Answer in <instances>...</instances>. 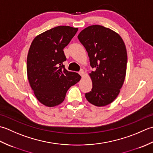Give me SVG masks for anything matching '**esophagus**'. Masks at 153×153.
Here are the masks:
<instances>
[{"mask_svg": "<svg viewBox=\"0 0 153 153\" xmlns=\"http://www.w3.org/2000/svg\"><path fill=\"white\" fill-rule=\"evenodd\" d=\"M79 73L80 74V75L81 76H82L84 75V71H83L82 69H81V70L79 71Z\"/></svg>", "mask_w": 153, "mask_h": 153, "instance_id": "esophagus-1", "label": "esophagus"}]
</instances>
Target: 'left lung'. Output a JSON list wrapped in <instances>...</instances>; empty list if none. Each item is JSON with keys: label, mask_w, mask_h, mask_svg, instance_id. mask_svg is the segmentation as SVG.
<instances>
[{"label": "left lung", "mask_w": 153, "mask_h": 153, "mask_svg": "<svg viewBox=\"0 0 153 153\" xmlns=\"http://www.w3.org/2000/svg\"><path fill=\"white\" fill-rule=\"evenodd\" d=\"M94 71L90 73L91 91L87 100L96 106L110 104L119 94L126 74V48L119 34L100 25L86 27L78 36Z\"/></svg>", "instance_id": "8db88e82"}]
</instances>
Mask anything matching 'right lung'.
<instances>
[{
	"instance_id": "1",
	"label": "right lung",
	"mask_w": 153,
	"mask_h": 153,
	"mask_svg": "<svg viewBox=\"0 0 153 153\" xmlns=\"http://www.w3.org/2000/svg\"><path fill=\"white\" fill-rule=\"evenodd\" d=\"M78 28L66 26L53 27L36 36L27 57V79L36 98L42 104L54 107L63 102L71 86L80 80L77 73L68 71L63 49Z\"/></svg>"
}]
</instances>
